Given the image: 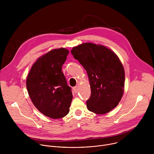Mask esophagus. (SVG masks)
<instances>
[{
    "label": "esophagus",
    "mask_w": 154,
    "mask_h": 154,
    "mask_svg": "<svg viewBox=\"0 0 154 154\" xmlns=\"http://www.w3.org/2000/svg\"><path fill=\"white\" fill-rule=\"evenodd\" d=\"M73 90H74V92L75 93H77L78 92V88H77V86H75L73 88Z\"/></svg>",
    "instance_id": "34e87169"
}]
</instances>
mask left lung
<instances>
[{"mask_svg": "<svg viewBox=\"0 0 154 154\" xmlns=\"http://www.w3.org/2000/svg\"><path fill=\"white\" fill-rule=\"evenodd\" d=\"M71 54L88 76L91 96L86 102L88 109L98 115L110 112L124 91L125 71L119 57L110 49L91 42L72 48Z\"/></svg>", "mask_w": 154, "mask_h": 154, "instance_id": "1", "label": "left lung"}]
</instances>
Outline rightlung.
I'll list each match as a JSON object with an SVG mask.
<instances>
[{
  "label": "right lung",
  "mask_w": 154,
  "mask_h": 154,
  "mask_svg": "<svg viewBox=\"0 0 154 154\" xmlns=\"http://www.w3.org/2000/svg\"><path fill=\"white\" fill-rule=\"evenodd\" d=\"M69 52L60 48L43 55L32 65L27 77L32 103L41 113L52 119L63 118L69 112L72 94L61 71Z\"/></svg>",
  "instance_id": "1"
}]
</instances>
